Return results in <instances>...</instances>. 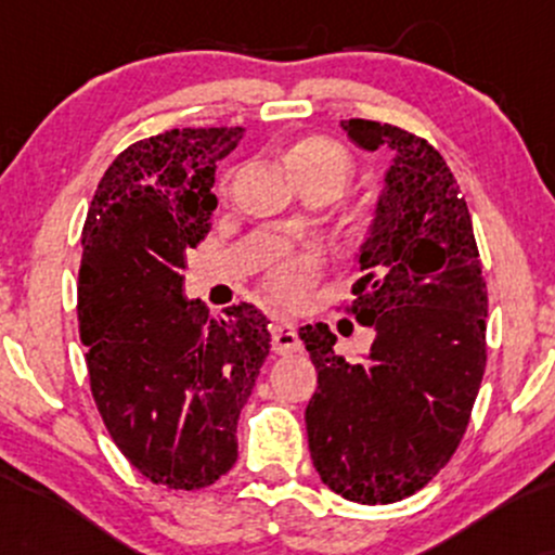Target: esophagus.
<instances>
[{"instance_id":"1","label":"esophagus","mask_w":555,"mask_h":555,"mask_svg":"<svg viewBox=\"0 0 555 555\" xmlns=\"http://www.w3.org/2000/svg\"><path fill=\"white\" fill-rule=\"evenodd\" d=\"M271 347L273 352L279 354H289L299 349V339H297V326L286 318H279L276 323L271 326Z\"/></svg>"}]
</instances>
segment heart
<instances>
[{"label": "heart", "instance_id": "b5f03b06", "mask_svg": "<svg viewBox=\"0 0 555 555\" xmlns=\"http://www.w3.org/2000/svg\"><path fill=\"white\" fill-rule=\"evenodd\" d=\"M292 175L299 188L313 182H339L344 188L349 177V158L334 140L308 138L297 143L286 156ZM321 271V256L315 250H284L273 253L266 266L263 284L279 302H297L308 292Z\"/></svg>", "mask_w": 555, "mask_h": 555}]
</instances>
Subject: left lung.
<instances>
[{"mask_svg": "<svg viewBox=\"0 0 555 555\" xmlns=\"http://www.w3.org/2000/svg\"><path fill=\"white\" fill-rule=\"evenodd\" d=\"M341 130L391 154L349 305L375 339L347 362L326 323L299 328L318 371L305 425L321 480L373 506L428 486L460 446L486 373L488 292L443 156L393 125L347 119Z\"/></svg>", "mask_w": 555, "mask_h": 555, "instance_id": "1", "label": "left lung"}]
</instances>
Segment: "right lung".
<instances>
[{
	"instance_id": "right-lung-1",
	"label": "right lung",
	"mask_w": 555,
	"mask_h": 555,
	"mask_svg": "<svg viewBox=\"0 0 555 555\" xmlns=\"http://www.w3.org/2000/svg\"><path fill=\"white\" fill-rule=\"evenodd\" d=\"M242 127H184L125 149L82 227L80 339L106 430L156 486H214L237 462V420L269 358L256 305L208 315L184 297L188 250L216 208V162Z\"/></svg>"
}]
</instances>
